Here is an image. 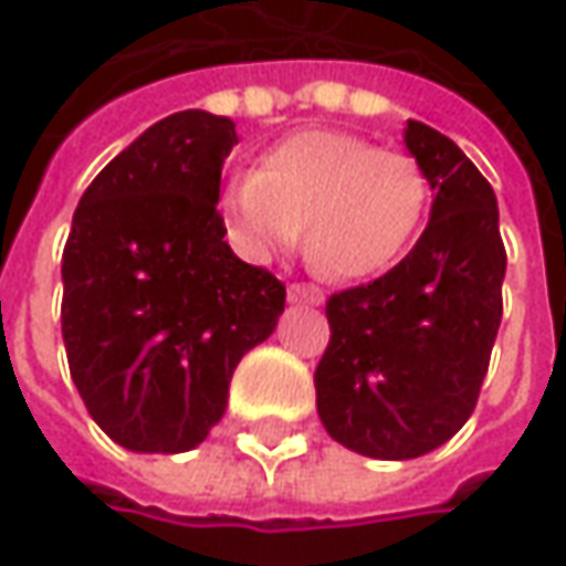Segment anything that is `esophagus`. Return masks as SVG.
<instances>
[{"mask_svg": "<svg viewBox=\"0 0 566 566\" xmlns=\"http://www.w3.org/2000/svg\"><path fill=\"white\" fill-rule=\"evenodd\" d=\"M290 302H298V305H322L325 302V293L312 283H293L290 286Z\"/></svg>", "mask_w": 566, "mask_h": 566, "instance_id": "esophagus-1", "label": "esophagus"}]
</instances>
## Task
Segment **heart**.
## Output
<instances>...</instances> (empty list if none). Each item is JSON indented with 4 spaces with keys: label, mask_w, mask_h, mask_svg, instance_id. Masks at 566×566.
I'll return each mask as SVG.
<instances>
[{
    "label": "heart",
    "mask_w": 566,
    "mask_h": 566,
    "mask_svg": "<svg viewBox=\"0 0 566 566\" xmlns=\"http://www.w3.org/2000/svg\"><path fill=\"white\" fill-rule=\"evenodd\" d=\"M430 203L420 161L344 129H296L261 153L254 175L222 190L219 210L244 254H305L331 280L385 270L417 235Z\"/></svg>",
    "instance_id": "heart-1"
}]
</instances>
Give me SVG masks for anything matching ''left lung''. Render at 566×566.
<instances>
[{
  "mask_svg": "<svg viewBox=\"0 0 566 566\" xmlns=\"http://www.w3.org/2000/svg\"><path fill=\"white\" fill-rule=\"evenodd\" d=\"M408 153L437 190L410 254L379 280L327 298L315 369L331 439L401 462L455 437L478 405L503 318L506 248L494 187L433 127L408 120Z\"/></svg>",
  "mask_w": 566,
  "mask_h": 566,
  "instance_id": "8db88e82",
  "label": "left lung"
}]
</instances>
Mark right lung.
I'll return each instance as SVG.
<instances>
[{"mask_svg":"<svg viewBox=\"0 0 566 566\" xmlns=\"http://www.w3.org/2000/svg\"><path fill=\"white\" fill-rule=\"evenodd\" d=\"M235 124L181 111L88 185L63 248V344L88 413L133 452H187L222 420L239 359L286 286L251 268L216 210Z\"/></svg>","mask_w":566,"mask_h":566,"instance_id":"right-lung-1","label":"right lung"}]
</instances>
